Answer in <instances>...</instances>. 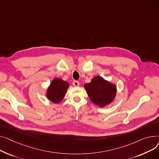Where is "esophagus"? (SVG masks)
<instances>
[{"label":"esophagus","mask_w":159,"mask_h":159,"mask_svg":"<svg viewBox=\"0 0 159 159\" xmlns=\"http://www.w3.org/2000/svg\"><path fill=\"white\" fill-rule=\"evenodd\" d=\"M72 84L74 87H78L80 85V82L76 80H74L72 81Z\"/></svg>","instance_id":"obj_1"}]
</instances>
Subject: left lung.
<instances>
[{
	"instance_id": "1",
	"label": "left lung",
	"mask_w": 159,
	"mask_h": 159,
	"mask_svg": "<svg viewBox=\"0 0 159 159\" xmlns=\"http://www.w3.org/2000/svg\"><path fill=\"white\" fill-rule=\"evenodd\" d=\"M90 100L97 105L103 107L112 101L116 96V87L101 76L93 78L84 85Z\"/></svg>"
}]
</instances>
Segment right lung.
<instances>
[{
  "mask_svg": "<svg viewBox=\"0 0 159 159\" xmlns=\"http://www.w3.org/2000/svg\"><path fill=\"white\" fill-rule=\"evenodd\" d=\"M69 87L67 82L56 78L52 81L47 91V97L52 102L57 103L63 99Z\"/></svg>",
  "mask_w": 159,
  "mask_h": 159,
  "instance_id": "obj_1",
  "label": "right lung"
}]
</instances>
